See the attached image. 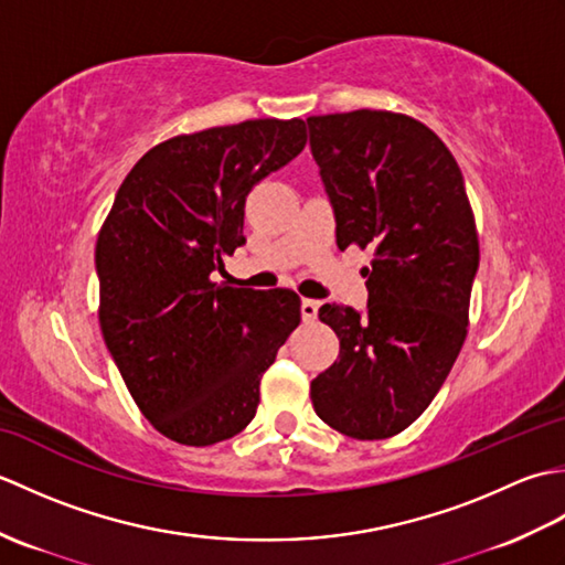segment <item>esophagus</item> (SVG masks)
I'll return each instance as SVG.
<instances>
[{
    "label": "esophagus",
    "instance_id": "esophagus-1",
    "mask_svg": "<svg viewBox=\"0 0 565 565\" xmlns=\"http://www.w3.org/2000/svg\"><path fill=\"white\" fill-rule=\"evenodd\" d=\"M318 308H320V303H318V301H313V298H303V301H301V316H303V322L316 320V318H318Z\"/></svg>",
    "mask_w": 565,
    "mask_h": 565
}]
</instances>
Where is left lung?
<instances>
[{
    "instance_id": "left-lung-1",
    "label": "left lung",
    "mask_w": 565,
    "mask_h": 565,
    "mask_svg": "<svg viewBox=\"0 0 565 565\" xmlns=\"http://www.w3.org/2000/svg\"><path fill=\"white\" fill-rule=\"evenodd\" d=\"M306 124L338 247H374L364 313L318 310L340 356L310 398L342 435L386 439L427 411L461 352L478 271L473 211L454 154L415 118L359 109Z\"/></svg>"
}]
</instances>
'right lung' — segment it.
<instances>
[{
  "label": "right lung",
  "instance_id": "1",
  "mask_svg": "<svg viewBox=\"0 0 565 565\" xmlns=\"http://www.w3.org/2000/svg\"><path fill=\"white\" fill-rule=\"evenodd\" d=\"M301 118L177 136L118 186L97 239L104 342L150 425L186 447L243 431L259 381L301 322L291 289L215 284L245 245V199L306 148Z\"/></svg>",
  "mask_w": 565,
  "mask_h": 565
}]
</instances>
